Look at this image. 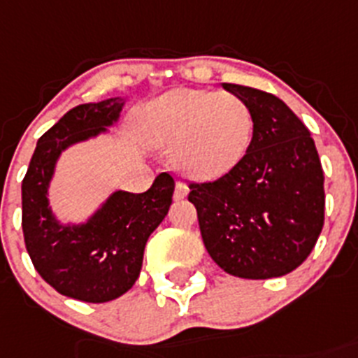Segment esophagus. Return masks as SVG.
<instances>
[{
  "label": "esophagus",
  "mask_w": 358,
  "mask_h": 358,
  "mask_svg": "<svg viewBox=\"0 0 358 358\" xmlns=\"http://www.w3.org/2000/svg\"><path fill=\"white\" fill-rule=\"evenodd\" d=\"M187 192H189V187H187V183L182 182V180H178V182H176V187H175V199H183L187 196Z\"/></svg>",
  "instance_id": "34e87169"
}]
</instances>
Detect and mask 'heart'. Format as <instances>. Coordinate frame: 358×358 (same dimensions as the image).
I'll use <instances>...</instances> for the list:
<instances>
[{"instance_id":"b5f03b06","label":"heart","mask_w":358,"mask_h":358,"mask_svg":"<svg viewBox=\"0 0 358 358\" xmlns=\"http://www.w3.org/2000/svg\"><path fill=\"white\" fill-rule=\"evenodd\" d=\"M143 129L155 145L176 146V162L187 175L215 178L247 153L255 118L238 95L178 88L146 106Z\"/></svg>"}]
</instances>
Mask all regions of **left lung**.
<instances>
[{
    "label": "left lung",
    "instance_id": "left-lung-1",
    "mask_svg": "<svg viewBox=\"0 0 358 358\" xmlns=\"http://www.w3.org/2000/svg\"><path fill=\"white\" fill-rule=\"evenodd\" d=\"M249 103L255 132L235 168L189 182L208 255L229 275L270 279L293 272L315 249L325 222L318 150L307 127L280 99L222 85Z\"/></svg>",
    "mask_w": 358,
    "mask_h": 358
}]
</instances>
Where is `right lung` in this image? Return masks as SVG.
<instances>
[{
	"label": "right lung",
	"mask_w": 358,
	"mask_h": 358,
	"mask_svg": "<svg viewBox=\"0 0 358 358\" xmlns=\"http://www.w3.org/2000/svg\"><path fill=\"white\" fill-rule=\"evenodd\" d=\"M122 106L108 99L70 109L38 139L22 180V233L33 266L56 292L81 302H109L132 288L146 240L173 201L175 180L160 173L143 194L115 192L88 224L62 228L52 217L45 194L58 155L111 125Z\"/></svg>",
	"instance_id": "obj_1"
}]
</instances>
